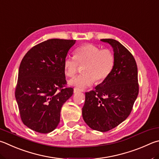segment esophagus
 I'll list each match as a JSON object with an SVG mask.
<instances>
[{
  "label": "esophagus",
  "instance_id": "esophagus-1",
  "mask_svg": "<svg viewBox=\"0 0 159 159\" xmlns=\"http://www.w3.org/2000/svg\"><path fill=\"white\" fill-rule=\"evenodd\" d=\"M80 92V89H78L76 88H74V93H78V92Z\"/></svg>",
  "mask_w": 159,
  "mask_h": 159
}]
</instances>
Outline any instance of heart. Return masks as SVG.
<instances>
[{
	"instance_id": "1",
	"label": "heart",
	"mask_w": 159,
	"mask_h": 159,
	"mask_svg": "<svg viewBox=\"0 0 159 159\" xmlns=\"http://www.w3.org/2000/svg\"><path fill=\"white\" fill-rule=\"evenodd\" d=\"M80 65L85 73L70 80V85L76 88L85 89L93 84L94 80L102 82L107 79L113 70L115 56L108 48H102L97 46L88 44L78 47L74 56H68L63 62L65 73L73 77L79 70Z\"/></svg>"
}]
</instances>
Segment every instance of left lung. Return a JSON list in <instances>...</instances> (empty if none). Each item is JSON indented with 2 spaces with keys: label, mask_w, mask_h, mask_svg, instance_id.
Wrapping results in <instances>:
<instances>
[{
  "label": "left lung",
  "mask_w": 159,
  "mask_h": 159,
  "mask_svg": "<svg viewBox=\"0 0 159 159\" xmlns=\"http://www.w3.org/2000/svg\"><path fill=\"white\" fill-rule=\"evenodd\" d=\"M113 48L115 65L107 79L85 92L83 118L92 129L106 132L124 122L132 111L139 85L138 67L127 48L115 39H102Z\"/></svg>",
  "instance_id": "8db88e82"
}]
</instances>
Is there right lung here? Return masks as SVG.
Returning <instances> with one entry per match:
<instances>
[{"mask_svg":"<svg viewBox=\"0 0 159 159\" xmlns=\"http://www.w3.org/2000/svg\"><path fill=\"white\" fill-rule=\"evenodd\" d=\"M76 40L51 39L34 46L22 59L15 97L21 120L33 131L56 129L60 111L74 92L67 84L63 62Z\"/></svg>","mask_w":159,"mask_h":159,"instance_id":"obj_1","label":"right lung"}]
</instances>
